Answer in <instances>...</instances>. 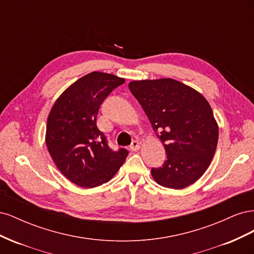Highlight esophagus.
I'll return each instance as SVG.
<instances>
[{"label":"esophagus","mask_w":254,"mask_h":254,"mask_svg":"<svg viewBox=\"0 0 254 254\" xmlns=\"http://www.w3.org/2000/svg\"><path fill=\"white\" fill-rule=\"evenodd\" d=\"M140 148H141V142H139V141H133L131 143V145H130V149H131V150L136 151V150H139Z\"/></svg>","instance_id":"34e87169"}]
</instances>
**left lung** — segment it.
<instances>
[{"label":"left lung","instance_id":"left-lung-1","mask_svg":"<svg viewBox=\"0 0 254 254\" xmlns=\"http://www.w3.org/2000/svg\"><path fill=\"white\" fill-rule=\"evenodd\" d=\"M128 86L167 156L162 167L151 168L152 178L174 190L195 183L217 147L218 125L209 102L195 89L172 78L133 80Z\"/></svg>","mask_w":254,"mask_h":254}]
</instances>
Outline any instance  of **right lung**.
<instances>
[{
    "label": "right lung",
    "mask_w": 254,
    "mask_h": 254,
    "mask_svg": "<svg viewBox=\"0 0 254 254\" xmlns=\"http://www.w3.org/2000/svg\"><path fill=\"white\" fill-rule=\"evenodd\" d=\"M124 82L112 74L89 73L65 89L52 107L45 143L58 170L76 186H102L125 162L128 151L112 150L96 125L102 103Z\"/></svg>",
    "instance_id": "add662e5"
}]
</instances>
